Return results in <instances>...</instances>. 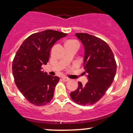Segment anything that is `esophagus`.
Listing matches in <instances>:
<instances>
[{
  "instance_id": "1",
  "label": "esophagus",
  "mask_w": 133,
  "mask_h": 133,
  "mask_svg": "<svg viewBox=\"0 0 133 133\" xmlns=\"http://www.w3.org/2000/svg\"><path fill=\"white\" fill-rule=\"evenodd\" d=\"M62 80H63V81L67 82V81H69L70 79H69V78H67V77H62Z\"/></svg>"
}]
</instances>
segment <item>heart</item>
<instances>
[{"mask_svg":"<svg viewBox=\"0 0 133 133\" xmlns=\"http://www.w3.org/2000/svg\"><path fill=\"white\" fill-rule=\"evenodd\" d=\"M75 45L79 46L78 42L75 40H68V41H67L65 43V45Z\"/></svg>","mask_w":133,"mask_h":133,"instance_id":"1","label":"heart"}]
</instances>
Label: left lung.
Listing matches in <instances>:
<instances>
[{
  "label": "left lung",
  "instance_id": "8db88e82",
  "mask_svg": "<svg viewBox=\"0 0 133 133\" xmlns=\"http://www.w3.org/2000/svg\"><path fill=\"white\" fill-rule=\"evenodd\" d=\"M84 47V75L88 82L70 93L71 98L81 105H92L105 95L114 80L116 63L112 50L103 40L88 33H76Z\"/></svg>",
  "mask_w": 133,
  "mask_h": 133
}]
</instances>
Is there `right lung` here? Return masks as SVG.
<instances>
[{
  "label": "right lung",
  "instance_id": "obj_1",
  "mask_svg": "<svg viewBox=\"0 0 133 133\" xmlns=\"http://www.w3.org/2000/svg\"><path fill=\"white\" fill-rule=\"evenodd\" d=\"M66 35L51 29L31 35L13 59L12 71L16 85L25 98L37 106L45 105L53 98L59 77L48 75L42 66L47 64L55 43Z\"/></svg>",
  "mask_w": 133,
  "mask_h": 133
}]
</instances>
